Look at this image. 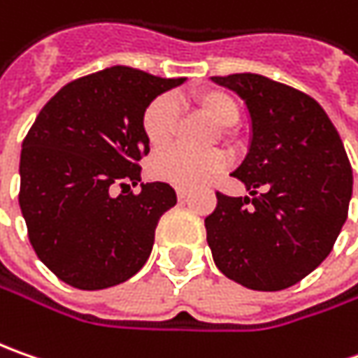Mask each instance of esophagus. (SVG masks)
Returning a JSON list of instances; mask_svg holds the SVG:
<instances>
[{"label":"esophagus","instance_id":"obj_1","mask_svg":"<svg viewBox=\"0 0 358 358\" xmlns=\"http://www.w3.org/2000/svg\"><path fill=\"white\" fill-rule=\"evenodd\" d=\"M189 197V191L187 189H177V199L185 201Z\"/></svg>","mask_w":358,"mask_h":358}]
</instances>
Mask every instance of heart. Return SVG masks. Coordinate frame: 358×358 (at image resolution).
I'll use <instances>...</instances> for the list:
<instances>
[{
  "instance_id": "1",
  "label": "heart",
  "mask_w": 358,
  "mask_h": 358,
  "mask_svg": "<svg viewBox=\"0 0 358 358\" xmlns=\"http://www.w3.org/2000/svg\"><path fill=\"white\" fill-rule=\"evenodd\" d=\"M197 107L203 115L213 121L219 127H231L241 115L239 103L233 95L225 91L211 90L197 95ZM141 129L145 139L153 151L169 147L177 129V109L171 97L159 95L145 107L141 115ZM225 165V159L219 153H187V151H165L151 159L149 173L161 183H169L179 189H191L205 183Z\"/></svg>"
}]
</instances>
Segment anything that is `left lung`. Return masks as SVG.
<instances>
[{
	"label": "left lung",
	"instance_id": "8db88e82",
	"mask_svg": "<svg viewBox=\"0 0 358 358\" xmlns=\"http://www.w3.org/2000/svg\"><path fill=\"white\" fill-rule=\"evenodd\" d=\"M251 117V145L231 173L251 197L217 193L207 219L215 265L253 291H282L319 267L347 221L352 169L335 125L303 91L257 73L211 77Z\"/></svg>",
	"mask_w": 358,
	"mask_h": 358
}]
</instances>
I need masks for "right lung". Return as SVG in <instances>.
<instances>
[{
	"mask_svg": "<svg viewBox=\"0 0 358 358\" xmlns=\"http://www.w3.org/2000/svg\"><path fill=\"white\" fill-rule=\"evenodd\" d=\"M185 77L163 79L115 65L57 91L21 145L20 207L29 243L63 282L97 291L131 279L177 203L167 183H141L149 153L145 107ZM115 186L122 193H113Z\"/></svg>",
	"mask_w": 358,
	"mask_h": 358,
	"instance_id": "right-lung-1",
	"label": "right lung"
}]
</instances>
